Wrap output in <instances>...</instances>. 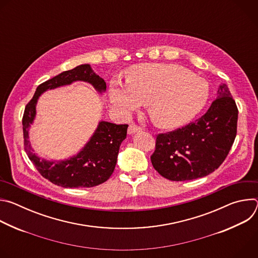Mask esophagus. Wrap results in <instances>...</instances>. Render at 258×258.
<instances>
[{"mask_svg": "<svg viewBox=\"0 0 258 258\" xmlns=\"http://www.w3.org/2000/svg\"><path fill=\"white\" fill-rule=\"evenodd\" d=\"M139 132H141V127H139V126H138L137 124H135V123L130 124V126H128V128H127V134H128V135H134V134L139 133Z\"/></svg>", "mask_w": 258, "mask_h": 258, "instance_id": "esophagus-1", "label": "esophagus"}]
</instances>
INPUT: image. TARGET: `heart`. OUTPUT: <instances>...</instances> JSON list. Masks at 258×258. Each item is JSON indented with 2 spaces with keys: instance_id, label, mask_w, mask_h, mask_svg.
I'll use <instances>...</instances> for the list:
<instances>
[{
  "instance_id": "obj_1",
  "label": "heart",
  "mask_w": 258,
  "mask_h": 258,
  "mask_svg": "<svg viewBox=\"0 0 258 258\" xmlns=\"http://www.w3.org/2000/svg\"><path fill=\"white\" fill-rule=\"evenodd\" d=\"M208 83L175 64H141L127 69L125 84L112 80L109 100L123 115L147 102L152 122L162 128H176L190 122L206 105Z\"/></svg>"
}]
</instances>
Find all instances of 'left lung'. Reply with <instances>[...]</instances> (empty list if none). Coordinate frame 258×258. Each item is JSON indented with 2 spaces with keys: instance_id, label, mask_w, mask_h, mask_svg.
<instances>
[{
  "instance_id": "left-lung-1",
  "label": "left lung",
  "mask_w": 258,
  "mask_h": 258,
  "mask_svg": "<svg viewBox=\"0 0 258 258\" xmlns=\"http://www.w3.org/2000/svg\"><path fill=\"white\" fill-rule=\"evenodd\" d=\"M238 108L220 84L207 112L181 128L160 134L151 156L153 167L170 180H191L213 172L224 162L237 135Z\"/></svg>"
}]
</instances>
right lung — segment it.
Wrapping results in <instances>:
<instances>
[{"instance_id": "obj_1", "label": "right lung", "mask_w": 258, "mask_h": 258, "mask_svg": "<svg viewBox=\"0 0 258 258\" xmlns=\"http://www.w3.org/2000/svg\"><path fill=\"white\" fill-rule=\"evenodd\" d=\"M85 82L101 95L106 91L105 81L93 70L90 64H82L43 83L36 88L33 98L26 105L22 125L24 148L35 168L48 180L63 188H91L106 181L112 174L119 147L126 138L127 124H115L101 120L90 140L76 155L63 160H47L33 152L29 142V127L36 115L39 98L48 90Z\"/></svg>"}]
</instances>
